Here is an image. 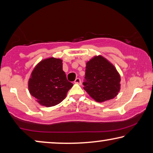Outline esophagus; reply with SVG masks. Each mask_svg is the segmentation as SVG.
<instances>
[{"instance_id":"esophagus-1","label":"esophagus","mask_w":153,"mask_h":153,"mask_svg":"<svg viewBox=\"0 0 153 153\" xmlns=\"http://www.w3.org/2000/svg\"><path fill=\"white\" fill-rule=\"evenodd\" d=\"M74 83H75V84H80V83H81L80 79H79V78H76V79H75Z\"/></svg>"}]
</instances>
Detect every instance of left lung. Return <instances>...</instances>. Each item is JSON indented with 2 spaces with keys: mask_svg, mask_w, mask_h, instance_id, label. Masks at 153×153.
Masks as SVG:
<instances>
[{
  "mask_svg": "<svg viewBox=\"0 0 153 153\" xmlns=\"http://www.w3.org/2000/svg\"><path fill=\"white\" fill-rule=\"evenodd\" d=\"M84 89L97 102L115 97L120 89V76L116 67L101 55L86 62Z\"/></svg>",
  "mask_w": 153,
  "mask_h": 153,
  "instance_id": "1",
  "label": "left lung"
}]
</instances>
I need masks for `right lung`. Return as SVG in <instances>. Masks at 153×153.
I'll return each instance as SVG.
<instances>
[{
  "label": "right lung",
  "instance_id": "add662e5",
  "mask_svg": "<svg viewBox=\"0 0 153 153\" xmlns=\"http://www.w3.org/2000/svg\"><path fill=\"white\" fill-rule=\"evenodd\" d=\"M74 86L62 70V60L54 57L39 62L28 80V91L41 105L52 107L66 97Z\"/></svg>",
  "mask_w": 153,
  "mask_h": 153
}]
</instances>
